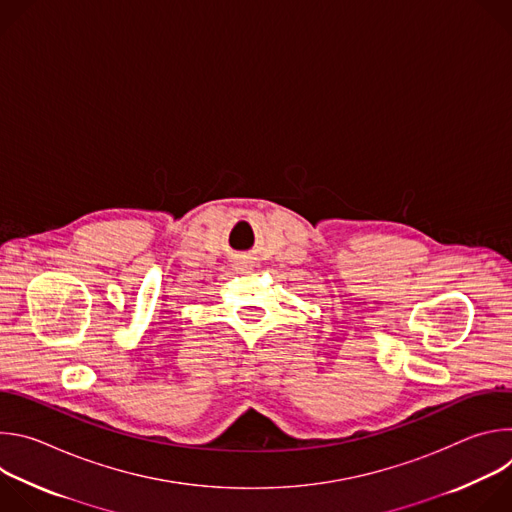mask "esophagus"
I'll use <instances>...</instances> for the list:
<instances>
[{
    "mask_svg": "<svg viewBox=\"0 0 512 512\" xmlns=\"http://www.w3.org/2000/svg\"><path fill=\"white\" fill-rule=\"evenodd\" d=\"M237 269H239V271H245V269H249V265H245V263H237Z\"/></svg>",
    "mask_w": 512,
    "mask_h": 512,
    "instance_id": "esophagus-1",
    "label": "esophagus"
}]
</instances>
